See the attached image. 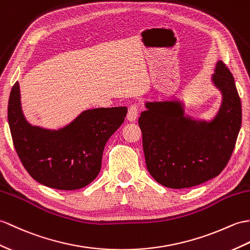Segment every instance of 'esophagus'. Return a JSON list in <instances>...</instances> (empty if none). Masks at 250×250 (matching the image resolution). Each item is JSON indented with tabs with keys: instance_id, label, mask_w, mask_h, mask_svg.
<instances>
[{
	"instance_id": "1",
	"label": "esophagus",
	"mask_w": 250,
	"mask_h": 250,
	"mask_svg": "<svg viewBox=\"0 0 250 250\" xmlns=\"http://www.w3.org/2000/svg\"><path fill=\"white\" fill-rule=\"evenodd\" d=\"M137 116H138V107L136 105H131L129 107V112H127V116H126L127 120L133 123V121L136 120Z\"/></svg>"
}]
</instances>
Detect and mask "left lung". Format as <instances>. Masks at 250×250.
<instances>
[{
  "label": "left lung",
  "instance_id": "8db88e82",
  "mask_svg": "<svg viewBox=\"0 0 250 250\" xmlns=\"http://www.w3.org/2000/svg\"><path fill=\"white\" fill-rule=\"evenodd\" d=\"M222 103L211 120L185 115L180 100L146 102L138 125L147 169L156 182L188 188L217 177L233 152L242 124L234 79L222 61L211 77Z\"/></svg>",
  "mask_w": 250,
  "mask_h": 250
}]
</instances>
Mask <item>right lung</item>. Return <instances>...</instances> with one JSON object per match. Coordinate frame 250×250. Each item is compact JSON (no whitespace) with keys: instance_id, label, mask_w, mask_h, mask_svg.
I'll return each mask as SVG.
<instances>
[{"instance_id":"add662e5","label":"right lung","mask_w":250,"mask_h":250,"mask_svg":"<svg viewBox=\"0 0 250 250\" xmlns=\"http://www.w3.org/2000/svg\"><path fill=\"white\" fill-rule=\"evenodd\" d=\"M20 99L16 82L8 101V125L17 154L31 177L61 190L79 189L94 181L105 144L124 124L127 108L87 109L69 125L50 130L28 123Z\"/></svg>"}]
</instances>
